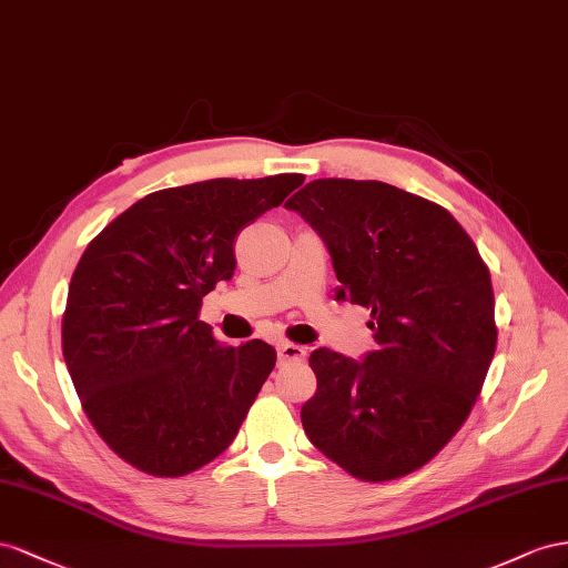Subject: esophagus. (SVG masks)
Wrapping results in <instances>:
<instances>
[{"label":"esophagus","instance_id":"34e87169","mask_svg":"<svg viewBox=\"0 0 568 568\" xmlns=\"http://www.w3.org/2000/svg\"><path fill=\"white\" fill-rule=\"evenodd\" d=\"M278 359L285 364V362H304L306 356V349L302 345H295V343H278Z\"/></svg>","mask_w":568,"mask_h":568}]
</instances>
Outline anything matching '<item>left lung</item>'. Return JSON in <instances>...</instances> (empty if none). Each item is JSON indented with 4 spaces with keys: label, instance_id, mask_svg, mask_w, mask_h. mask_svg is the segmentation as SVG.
Masks as SVG:
<instances>
[{
    "label": "left lung",
    "instance_id": "obj_1",
    "mask_svg": "<svg viewBox=\"0 0 568 568\" xmlns=\"http://www.w3.org/2000/svg\"><path fill=\"white\" fill-rule=\"evenodd\" d=\"M326 242L337 300L366 306L376 349L326 347L302 407L312 445L354 478L428 464L464 426L497 347L490 268L445 206L381 181L318 178L285 202Z\"/></svg>",
    "mask_w": 568,
    "mask_h": 568
}]
</instances>
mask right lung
<instances>
[{"label":"right lung","mask_w":568,"mask_h":568,"mask_svg":"<svg viewBox=\"0 0 568 568\" xmlns=\"http://www.w3.org/2000/svg\"><path fill=\"white\" fill-rule=\"evenodd\" d=\"M302 183V173H278L159 190L80 256L63 359L92 428L138 471L185 476L235 440L275 349L262 339L223 345L197 314L235 271V235Z\"/></svg>","instance_id":"1"}]
</instances>
